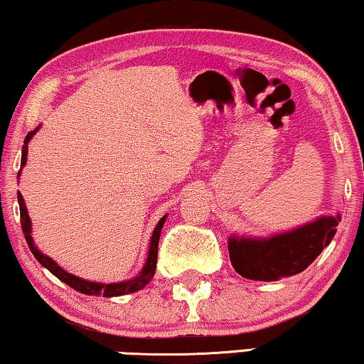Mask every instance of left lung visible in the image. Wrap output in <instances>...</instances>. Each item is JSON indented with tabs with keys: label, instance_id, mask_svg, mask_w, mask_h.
I'll use <instances>...</instances> for the list:
<instances>
[{
	"label": "left lung",
	"instance_id": "1",
	"mask_svg": "<svg viewBox=\"0 0 364 364\" xmlns=\"http://www.w3.org/2000/svg\"><path fill=\"white\" fill-rule=\"evenodd\" d=\"M340 215L322 217L267 240L230 238V261L240 276L252 281H279L294 276L307 269L330 245Z\"/></svg>",
	"mask_w": 364,
	"mask_h": 364
}]
</instances>
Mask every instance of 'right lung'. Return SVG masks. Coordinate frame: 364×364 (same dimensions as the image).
<instances>
[{"label": "right lung", "mask_w": 364, "mask_h": 364, "mask_svg": "<svg viewBox=\"0 0 364 364\" xmlns=\"http://www.w3.org/2000/svg\"><path fill=\"white\" fill-rule=\"evenodd\" d=\"M39 128H36L34 131H31V133H28V136H26L24 146H23V157H21V169H23V166L26 164V156H28V143H29V139L33 138V134ZM18 176H19V173H18ZM18 202H19V212H21V228H23L24 238H26V241H28L29 250L33 251V255L36 256V259H38L42 266L47 267V269H49L52 274H54L55 277H59L62 282H65L67 286H70L72 289H75V291L82 292V294H87V296L114 297V296H124V294H131V292L141 291V289H143L144 286H147V284L151 282V279H152V276H154V272H156L157 246H159L161 230H162V226H164V221H166L167 215H164V217L159 220V223H157L154 233H152L151 246H149V255H147V261H146V264L143 267V271H141L134 279H131V281L117 282V284H98V282H90V281H85V279H80V277L73 276V274L62 269L60 266H57L55 262L52 261L49 256L42 255V252L38 250V247L34 246L33 238H31V220L28 217V208H26V205H24L23 195H21L19 192H18Z\"/></svg>", "instance_id": "1"}]
</instances>
